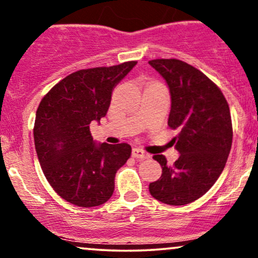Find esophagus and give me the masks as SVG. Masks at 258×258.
Returning <instances> with one entry per match:
<instances>
[{
    "mask_svg": "<svg viewBox=\"0 0 258 258\" xmlns=\"http://www.w3.org/2000/svg\"><path fill=\"white\" fill-rule=\"evenodd\" d=\"M132 156L136 159H148L149 158V154H147L144 150H142L141 148H133Z\"/></svg>",
    "mask_w": 258,
    "mask_h": 258,
    "instance_id": "1",
    "label": "esophagus"
}]
</instances>
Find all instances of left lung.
Masks as SVG:
<instances>
[{
    "instance_id": "8db88e82",
    "label": "left lung",
    "mask_w": 258,
    "mask_h": 258,
    "mask_svg": "<svg viewBox=\"0 0 258 258\" xmlns=\"http://www.w3.org/2000/svg\"><path fill=\"white\" fill-rule=\"evenodd\" d=\"M149 64L166 80L171 93L170 128L179 158L168 166L164 155L161 177L149 184L153 198L172 206L190 204L215 184L232 148L233 127L223 93L205 74L179 59H154Z\"/></svg>"
}]
</instances>
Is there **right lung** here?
Segmentation results:
<instances>
[{
	"mask_svg": "<svg viewBox=\"0 0 258 258\" xmlns=\"http://www.w3.org/2000/svg\"><path fill=\"white\" fill-rule=\"evenodd\" d=\"M136 64L79 70L53 86L40 102L34 126L38 161L55 193L73 205L106 203L116 171L131 156L127 143H94L90 123L105 116L112 90Z\"/></svg>",
	"mask_w": 258,
	"mask_h": 258,
	"instance_id": "1",
	"label": "right lung"
}]
</instances>
